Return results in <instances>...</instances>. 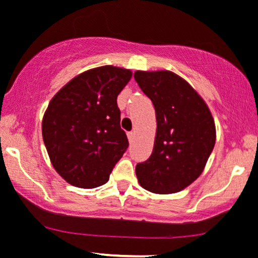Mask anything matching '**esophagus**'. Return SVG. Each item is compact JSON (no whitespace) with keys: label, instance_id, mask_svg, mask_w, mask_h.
Listing matches in <instances>:
<instances>
[{"label":"esophagus","instance_id":"esophagus-1","mask_svg":"<svg viewBox=\"0 0 258 258\" xmlns=\"http://www.w3.org/2000/svg\"><path fill=\"white\" fill-rule=\"evenodd\" d=\"M127 137H128L130 142H132V141H134V138H135V132H128Z\"/></svg>","mask_w":258,"mask_h":258}]
</instances>
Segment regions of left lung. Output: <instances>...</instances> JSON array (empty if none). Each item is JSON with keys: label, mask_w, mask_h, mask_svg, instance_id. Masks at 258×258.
I'll return each instance as SVG.
<instances>
[{"label": "left lung", "mask_w": 258, "mask_h": 258, "mask_svg": "<svg viewBox=\"0 0 258 258\" xmlns=\"http://www.w3.org/2000/svg\"><path fill=\"white\" fill-rule=\"evenodd\" d=\"M135 80L157 118L151 157L136 165L138 183L152 193H178L204 170L215 146V122L202 96L174 73L137 70Z\"/></svg>", "instance_id": "left-lung-1"}]
</instances>
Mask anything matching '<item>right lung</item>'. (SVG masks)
<instances>
[{"instance_id":"add662e5","label":"right lung","mask_w":258,"mask_h":258,"mask_svg":"<svg viewBox=\"0 0 258 258\" xmlns=\"http://www.w3.org/2000/svg\"><path fill=\"white\" fill-rule=\"evenodd\" d=\"M131 77L123 68H94L50 100L43 116V141L54 169L72 185L93 189L106 183L128 147L117 96Z\"/></svg>"}]
</instances>
